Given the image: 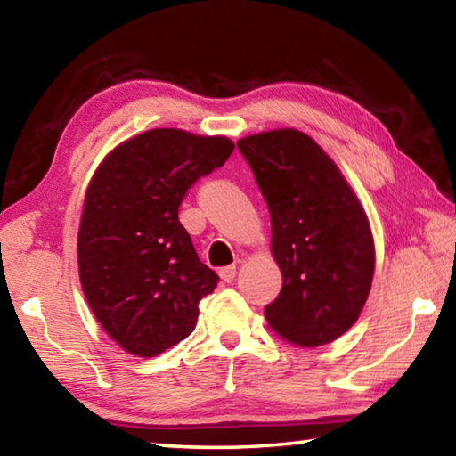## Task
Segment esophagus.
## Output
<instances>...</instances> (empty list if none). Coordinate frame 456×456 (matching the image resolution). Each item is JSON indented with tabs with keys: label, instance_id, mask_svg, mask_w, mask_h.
Here are the masks:
<instances>
[{
	"label": "esophagus",
	"instance_id": "34e87169",
	"mask_svg": "<svg viewBox=\"0 0 456 456\" xmlns=\"http://www.w3.org/2000/svg\"><path fill=\"white\" fill-rule=\"evenodd\" d=\"M219 275H221V280L225 281V283H231L235 280V275H237V267L235 265H227V267H223L221 272H219Z\"/></svg>",
	"mask_w": 456,
	"mask_h": 456
}]
</instances>
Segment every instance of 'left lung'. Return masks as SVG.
I'll use <instances>...</instances> for the list:
<instances>
[{"label":"left lung","mask_w":456,"mask_h":456,"mask_svg":"<svg viewBox=\"0 0 456 456\" xmlns=\"http://www.w3.org/2000/svg\"><path fill=\"white\" fill-rule=\"evenodd\" d=\"M272 215L280 296L265 305L272 330L315 348L352 328L374 275L368 217L350 184L310 136L293 128L237 142Z\"/></svg>","instance_id":"8db88e82"}]
</instances>
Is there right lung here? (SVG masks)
Returning <instances> with one entry per match:
<instances>
[{"label": "right lung", "mask_w": 456, "mask_h": 456, "mask_svg": "<svg viewBox=\"0 0 456 456\" xmlns=\"http://www.w3.org/2000/svg\"><path fill=\"white\" fill-rule=\"evenodd\" d=\"M233 149L225 136L152 128L117 146L92 176L78 233L82 289L106 334L134 356L187 338L199 302L217 288L179 207Z\"/></svg>", "instance_id": "add662e5"}]
</instances>
